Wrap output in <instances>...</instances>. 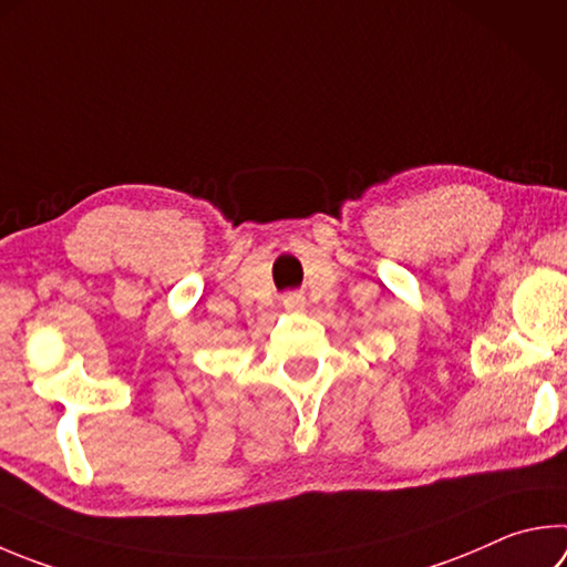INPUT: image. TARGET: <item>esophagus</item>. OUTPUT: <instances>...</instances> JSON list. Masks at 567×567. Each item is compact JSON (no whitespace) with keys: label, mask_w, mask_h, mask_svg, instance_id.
Segmentation results:
<instances>
[{"label":"esophagus","mask_w":567,"mask_h":567,"mask_svg":"<svg viewBox=\"0 0 567 567\" xmlns=\"http://www.w3.org/2000/svg\"><path fill=\"white\" fill-rule=\"evenodd\" d=\"M282 305L287 307V310H300L302 300H300V295H287L285 300H282Z\"/></svg>","instance_id":"1"}]
</instances>
